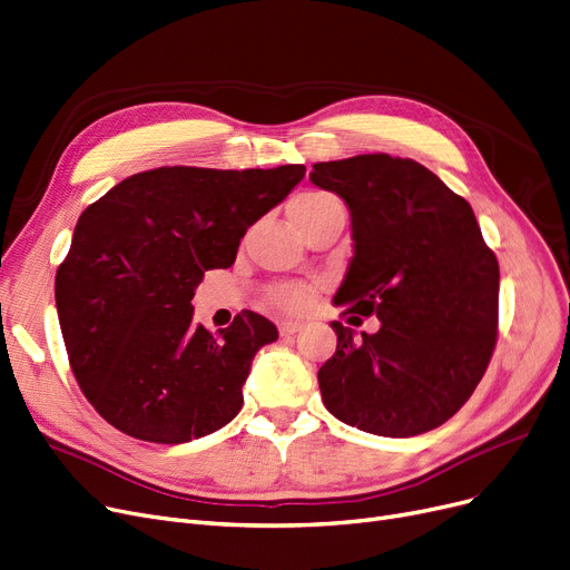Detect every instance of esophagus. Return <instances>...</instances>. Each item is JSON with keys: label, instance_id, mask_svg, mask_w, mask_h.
<instances>
[{"label": "esophagus", "instance_id": "1", "mask_svg": "<svg viewBox=\"0 0 570 570\" xmlns=\"http://www.w3.org/2000/svg\"><path fill=\"white\" fill-rule=\"evenodd\" d=\"M303 328V324L301 321H282L279 324V333H282V337H291V335H295Z\"/></svg>", "mask_w": 570, "mask_h": 570}]
</instances>
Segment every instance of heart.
I'll return each instance as SVG.
<instances>
[{
	"label": "heart",
	"mask_w": 570,
	"mask_h": 570,
	"mask_svg": "<svg viewBox=\"0 0 570 570\" xmlns=\"http://www.w3.org/2000/svg\"><path fill=\"white\" fill-rule=\"evenodd\" d=\"M335 197L331 193L309 190L295 197L288 205V216L293 224H303L305 218L314 216L318 209H324ZM312 293L305 286H279L269 293V305L279 312H301L309 305Z\"/></svg>",
	"instance_id": "b5f03b06"
}]
</instances>
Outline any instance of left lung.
I'll return each instance as SVG.
<instances>
[{"instance_id":"8db88e82","label":"left lung","mask_w":570,"mask_h":570,"mask_svg":"<svg viewBox=\"0 0 570 570\" xmlns=\"http://www.w3.org/2000/svg\"><path fill=\"white\" fill-rule=\"evenodd\" d=\"M309 181L352 216L354 258L333 303L382 321L361 337L331 324L337 350L318 367L326 410L384 438L442 426L499 337V261L473 209L424 165L389 154L316 163Z\"/></svg>"}]
</instances>
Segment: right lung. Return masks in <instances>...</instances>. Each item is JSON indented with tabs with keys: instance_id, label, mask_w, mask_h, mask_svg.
<instances>
[{
	"instance_id": "add662e5",
	"label": "right lung",
	"mask_w": 570,
	"mask_h": 570,
	"mask_svg": "<svg viewBox=\"0 0 570 570\" xmlns=\"http://www.w3.org/2000/svg\"><path fill=\"white\" fill-rule=\"evenodd\" d=\"M303 177L305 165L158 167L79 216L56 305L71 373L114 429L181 444L237 416L252 361L277 326L246 309L212 335L190 301L205 272L230 267L246 228Z\"/></svg>"
}]
</instances>
